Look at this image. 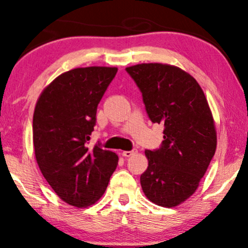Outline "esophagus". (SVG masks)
I'll use <instances>...</instances> for the list:
<instances>
[{
	"mask_svg": "<svg viewBox=\"0 0 248 248\" xmlns=\"http://www.w3.org/2000/svg\"><path fill=\"white\" fill-rule=\"evenodd\" d=\"M137 152H138L137 149H132L130 151H123V154L122 155H123L124 157H132V155H134Z\"/></svg>",
	"mask_w": 248,
	"mask_h": 248,
	"instance_id": "1",
	"label": "esophagus"
}]
</instances>
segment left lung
Here are the masks:
<instances>
[{"instance_id":"8db88e82","label":"left lung","mask_w":248,"mask_h":248,"mask_svg":"<svg viewBox=\"0 0 248 248\" xmlns=\"http://www.w3.org/2000/svg\"><path fill=\"white\" fill-rule=\"evenodd\" d=\"M142 93L152 123L164 125L159 149L145 150L141 175L144 194L160 206H176L198 188L217 148L213 117L196 80L179 67L160 63L126 67Z\"/></svg>"}]
</instances>
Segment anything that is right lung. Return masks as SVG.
<instances>
[{"instance_id": "add662e5", "label": "right lung", "mask_w": 248, "mask_h": 248, "mask_svg": "<svg viewBox=\"0 0 248 248\" xmlns=\"http://www.w3.org/2000/svg\"><path fill=\"white\" fill-rule=\"evenodd\" d=\"M117 67L90 66L61 74L45 88L32 121L33 148L40 171L63 201L86 208L106 191L118 157L99 142L88 147L98 104Z\"/></svg>"}]
</instances>
